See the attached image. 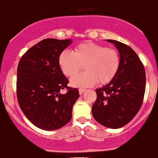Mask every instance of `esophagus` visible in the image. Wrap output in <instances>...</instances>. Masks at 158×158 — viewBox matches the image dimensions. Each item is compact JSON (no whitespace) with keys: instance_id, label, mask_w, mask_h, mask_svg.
<instances>
[{"instance_id":"esophagus-1","label":"esophagus","mask_w":158,"mask_h":158,"mask_svg":"<svg viewBox=\"0 0 158 158\" xmlns=\"http://www.w3.org/2000/svg\"><path fill=\"white\" fill-rule=\"evenodd\" d=\"M85 91H86L85 88H80V89H79V93H80V94H82V93L84 92H85Z\"/></svg>"}]
</instances>
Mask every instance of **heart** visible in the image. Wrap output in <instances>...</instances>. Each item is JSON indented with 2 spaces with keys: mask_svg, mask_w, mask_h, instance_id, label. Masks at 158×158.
Listing matches in <instances>:
<instances>
[{
  "mask_svg": "<svg viewBox=\"0 0 158 158\" xmlns=\"http://www.w3.org/2000/svg\"><path fill=\"white\" fill-rule=\"evenodd\" d=\"M59 64L65 75H74L84 65L82 74H77L70 80L71 85L86 87L99 82L106 84L112 79L120 64L118 51L112 48L93 42L81 44L74 52L64 50L59 57Z\"/></svg>",
  "mask_w": 158,
  "mask_h": 158,
  "instance_id": "obj_1",
  "label": "heart"
}]
</instances>
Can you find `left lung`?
<instances>
[{"mask_svg":"<svg viewBox=\"0 0 158 158\" xmlns=\"http://www.w3.org/2000/svg\"><path fill=\"white\" fill-rule=\"evenodd\" d=\"M106 41L118 49L120 64L112 79L96 89L97 98L92 113L102 126L118 129L127 124L139 111L145 90V71L131 47L118 40Z\"/></svg>","mask_w":158,"mask_h":158,"instance_id":"obj_1","label":"left lung"}]
</instances>
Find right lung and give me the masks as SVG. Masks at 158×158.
I'll list each match as a JSON object with an SVG mask.
<instances>
[{"instance_id":"right-lung-1","label":"right lung","mask_w":158,"mask_h":158,"mask_svg":"<svg viewBox=\"0 0 158 158\" xmlns=\"http://www.w3.org/2000/svg\"><path fill=\"white\" fill-rule=\"evenodd\" d=\"M72 40L47 38L30 48L17 68L16 90L20 108L35 126L55 130L67 124L79 98L77 88L68 86L59 64L61 52ZM69 89L65 94L60 90Z\"/></svg>"}]
</instances>
